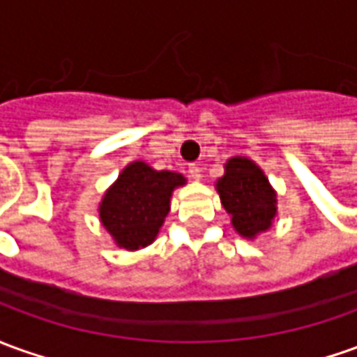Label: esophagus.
Masks as SVG:
<instances>
[{
	"label": "esophagus",
	"mask_w": 357,
	"mask_h": 357,
	"mask_svg": "<svg viewBox=\"0 0 357 357\" xmlns=\"http://www.w3.org/2000/svg\"><path fill=\"white\" fill-rule=\"evenodd\" d=\"M188 176L194 178V181H200V176H202V169H200L196 163H190L188 165Z\"/></svg>",
	"instance_id": "1"
}]
</instances>
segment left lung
<instances>
[{
	"instance_id": "obj_1",
	"label": "left lung",
	"mask_w": 357,
	"mask_h": 357,
	"mask_svg": "<svg viewBox=\"0 0 357 357\" xmlns=\"http://www.w3.org/2000/svg\"><path fill=\"white\" fill-rule=\"evenodd\" d=\"M223 208L231 213V223L243 237L266 231L276 215V194L264 173L245 157H233L225 165V174L218 181Z\"/></svg>"
}]
</instances>
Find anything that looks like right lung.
<instances>
[{"label": "right lung", "instance_id": "right-lung-1", "mask_svg": "<svg viewBox=\"0 0 357 357\" xmlns=\"http://www.w3.org/2000/svg\"><path fill=\"white\" fill-rule=\"evenodd\" d=\"M181 184L183 174L153 171L142 161L128 165L99 208L100 221L118 247L136 250L149 245L169 213L173 188Z\"/></svg>", "mask_w": 357, "mask_h": 357}]
</instances>
